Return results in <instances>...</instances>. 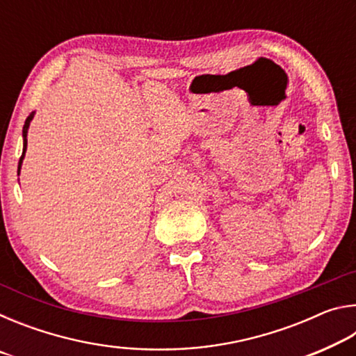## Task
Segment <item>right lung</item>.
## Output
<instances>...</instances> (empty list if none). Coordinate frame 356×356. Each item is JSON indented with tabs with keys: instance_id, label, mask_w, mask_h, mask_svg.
Returning a JSON list of instances; mask_svg holds the SVG:
<instances>
[{
	"instance_id": "add662e5",
	"label": "right lung",
	"mask_w": 356,
	"mask_h": 356,
	"mask_svg": "<svg viewBox=\"0 0 356 356\" xmlns=\"http://www.w3.org/2000/svg\"><path fill=\"white\" fill-rule=\"evenodd\" d=\"M34 118V113L29 114V116L26 118L25 120V125H23V154L20 156V161H19V174H20V166L23 163V159H25V152H26V144H28V140H26V135H28V129H29V122H31V119Z\"/></svg>"
}]
</instances>
